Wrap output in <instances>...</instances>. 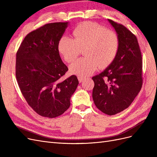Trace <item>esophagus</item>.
Wrapping results in <instances>:
<instances>
[{
  "mask_svg": "<svg viewBox=\"0 0 157 157\" xmlns=\"http://www.w3.org/2000/svg\"><path fill=\"white\" fill-rule=\"evenodd\" d=\"M78 79L79 82H82L83 81L84 78H83L82 77H81V76H78Z\"/></svg>",
  "mask_w": 157,
  "mask_h": 157,
  "instance_id": "esophagus-1",
  "label": "esophagus"
}]
</instances>
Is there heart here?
I'll use <instances>...</instances> for the list:
<instances>
[{"label": "heart", "mask_w": 157, "mask_h": 157, "mask_svg": "<svg viewBox=\"0 0 157 157\" xmlns=\"http://www.w3.org/2000/svg\"><path fill=\"white\" fill-rule=\"evenodd\" d=\"M72 38L63 36L58 42L60 56L68 63L73 61L84 48V58L70 65L71 73L87 76L99 68L106 67L115 59L119 48V38L117 33L96 23L86 21L76 27Z\"/></svg>", "instance_id": "1"}]
</instances>
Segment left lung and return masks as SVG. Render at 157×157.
Masks as SVG:
<instances>
[{
  "instance_id": "obj_1",
  "label": "left lung",
  "mask_w": 157,
  "mask_h": 157,
  "mask_svg": "<svg viewBox=\"0 0 157 157\" xmlns=\"http://www.w3.org/2000/svg\"><path fill=\"white\" fill-rule=\"evenodd\" d=\"M119 38L113 62L92 77V98L97 108L113 115L129 107L142 86V57L136 36L126 27L108 20Z\"/></svg>"
}]
</instances>
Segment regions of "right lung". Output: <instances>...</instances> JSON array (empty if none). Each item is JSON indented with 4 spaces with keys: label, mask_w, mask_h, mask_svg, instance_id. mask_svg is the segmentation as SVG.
Wrapping results in <instances>:
<instances>
[{
    "label": "right lung",
    "mask_w": 157,
    "mask_h": 157,
    "mask_svg": "<svg viewBox=\"0 0 157 157\" xmlns=\"http://www.w3.org/2000/svg\"><path fill=\"white\" fill-rule=\"evenodd\" d=\"M68 24L51 23L31 31L16 54L19 87L29 105L44 117L56 118L67 111L78 84L75 75L61 80L68 68L60 58L58 42Z\"/></svg>",
    "instance_id": "right-lung-1"
}]
</instances>
